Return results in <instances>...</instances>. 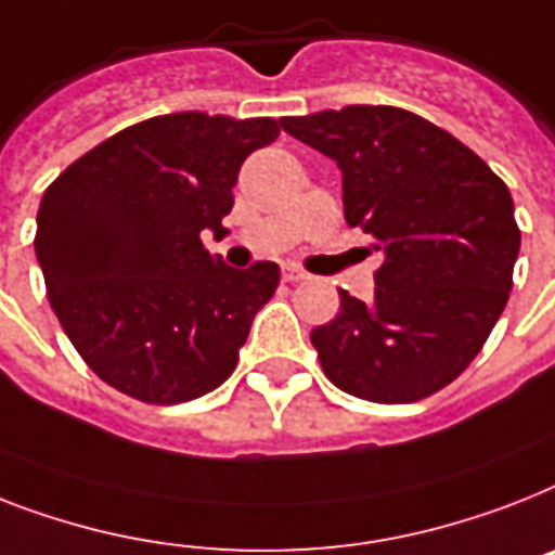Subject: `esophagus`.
Masks as SVG:
<instances>
[{
    "instance_id": "34e87169",
    "label": "esophagus",
    "mask_w": 555,
    "mask_h": 555,
    "mask_svg": "<svg viewBox=\"0 0 555 555\" xmlns=\"http://www.w3.org/2000/svg\"><path fill=\"white\" fill-rule=\"evenodd\" d=\"M308 279V273L299 268H293V264H287V268H282V282H287V285H296V282H305Z\"/></svg>"
}]
</instances>
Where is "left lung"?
I'll use <instances>...</instances> for the list:
<instances>
[{
    "mask_svg": "<svg viewBox=\"0 0 555 555\" xmlns=\"http://www.w3.org/2000/svg\"><path fill=\"white\" fill-rule=\"evenodd\" d=\"M282 128L339 165L345 219L382 254L371 305L339 291V317L310 333L324 376L379 404L450 385L511 296L521 233L507 184L402 107L348 105Z\"/></svg>",
    "mask_w": 555,
    "mask_h": 555,
    "instance_id": "1",
    "label": "left lung"
}]
</instances>
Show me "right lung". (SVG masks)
<instances>
[{
	"label": "right lung",
	"mask_w": 555,
	"mask_h": 555,
	"mask_svg": "<svg viewBox=\"0 0 555 555\" xmlns=\"http://www.w3.org/2000/svg\"><path fill=\"white\" fill-rule=\"evenodd\" d=\"M276 137L268 116H153L53 179L36 214V259L53 313L99 379L139 402L179 404L231 376L279 264L228 268L202 231H222L242 162Z\"/></svg>",
	"instance_id": "obj_1"
}]
</instances>
